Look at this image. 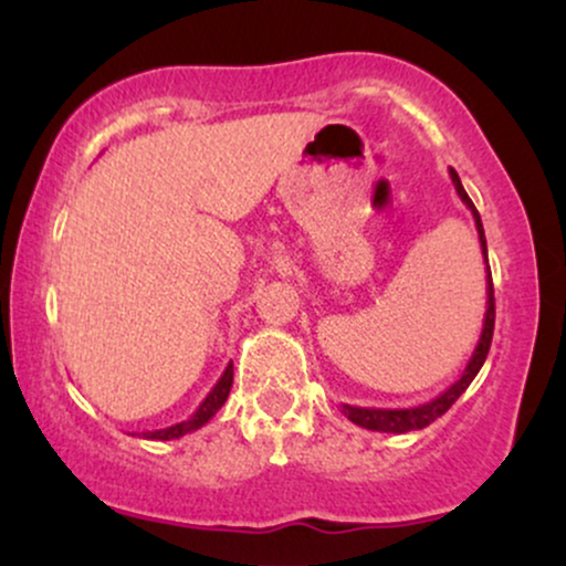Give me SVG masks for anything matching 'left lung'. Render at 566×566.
Returning a JSON list of instances; mask_svg holds the SVG:
<instances>
[{
  "instance_id": "1",
  "label": "left lung",
  "mask_w": 566,
  "mask_h": 566,
  "mask_svg": "<svg viewBox=\"0 0 566 566\" xmlns=\"http://www.w3.org/2000/svg\"><path fill=\"white\" fill-rule=\"evenodd\" d=\"M450 178H452V186L454 191H458V197L463 199V205L469 207L471 216H473V223H476V231H479V244H482V255H484V263H486V314H484V327H482V335H479V343L476 348H473L469 365H465L463 375H460L458 380L452 382L447 391H441L437 399L426 401V405H418V407H409V409H375V407H350V405H340V412L346 415L350 423L367 428V431H382V433H407V431H420V428L431 426L433 420L441 418V415L450 409L454 401L463 396L465 388L471 386L473 378L479 375V369H482L486 354H490V343H492V329H495V290H492V274H490V261H486V239H484V226H482V218H479L476 207H473V201L469 199V193H465L463 184H460L458 172L450 170Z\"/></svg>"
}]
</instances>
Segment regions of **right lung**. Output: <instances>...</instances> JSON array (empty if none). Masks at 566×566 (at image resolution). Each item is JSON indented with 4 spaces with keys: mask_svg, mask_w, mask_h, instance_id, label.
<instances>
[{
    "mask_svg": "<svg viewBox=\"0 0 566 566\" xmlns=\"http://www.w3.org/2000/svg\"><path fill=\"white\" fill-rule=\"evenodd\" d=\"M231 382H233V365L226 367V373L220 375V380L216 382V388H212V391L207 394V399L201 401L199 409L191 415V418L184 420V423L159 428V431H143V439H154V441L180 439V437H186V433L197 431V428H201L205 423H210V420L216 418L218 409L226 405V399H229Z\"/></svg>",
    "mask_w": 566,
    "mask_h": 566,
    "instance_id": "1",
    "label": "right lung"
}]
</instances>
